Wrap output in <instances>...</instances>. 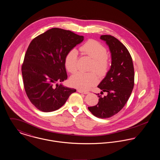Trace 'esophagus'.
Returning a JSON list of instances; mask_svg holds the SVG:
<instances>
[{
  "label": "esophagus",
  "instance_id": "esophagus-1",
  "mask_svg": "<svg viewBox=\"0 0 160 160\" xmlns=\"http://www.w3.org/2000/svg\"><path fill=\"white\" fill-rule=\"evenodd\" d=\"M77 91H78V92H80V93L84 94H89V92H88V91H83V90L80 89H77Z\"/></svg>",
  "mask_w": 160,
  "mask_h": 160
}]
</instances>
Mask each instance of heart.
Instances as JSON below:
<instances>
[{
	"instance_id": "obj_1",
	"label": "heart",
	"mask_w": 160,
	"mask_h": 160,
	"mask_svg": "<svg viewBox=\"0 0 160 160\" xmlns=\"http://www.w3.org/2000/svg\"><path fill=\"white\" fill-rule=\"evenodd\" d=\"M80 50L87 56L93 60L91 71H95L100 76L107 74L110 69V60L107 55L105 47L98 41L89 39L82 45ZM78 52L75 49L71 50L66 54L64 58V66L70 73H74L77 69ZM98 78L96 74L92 72H78L70 79L72 85L82 90H88L96 85Z\"/></svg>"
}]
</instances>
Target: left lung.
Segmentation results:
<instances>
[{
    "label": "left lung",
    "mask_w": 160,
    "mask_h": 160,
    "mask_svg": "<svg viewBox=\"0 0 160 160\" xmlns=\"http://www.w3.org/2000/svg\"><path fill=\"white\" fill-rule=\"evenodd\" d=\"M111 54L110 69L98 87L107 95H98V103L88 110L98 118H108L123 108L134 87L135 72L132 57L126 47L117 38L111 35H102Z\"/></svg>",
    "instance_id": "8db88e82"
}]
</instances>
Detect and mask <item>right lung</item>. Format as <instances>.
Listing matches in <instances>:
<instances>
[{
  "mask_svg": "<svg viewBox=\"0 0 160 160\" xmlns=\"http://www.w3.org/2000/svg\"><path fill=\"white\" fill-rule=\"evenodd\" d=\"M83 39L70 30L52 28L31 41L25 54L22 74L26 94L39 110H58L76 91L56 83L67 79L65 57Z\"/></svg>",
  "mask_w": 160,
  "mask_h": 160,
  "instance_id": "add662e5",
  "label": "right lung"
}]
</instances>
